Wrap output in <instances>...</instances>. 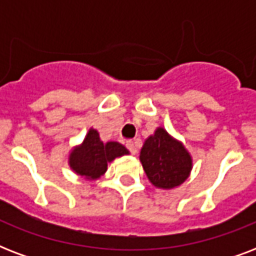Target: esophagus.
I'll list each match as a JSON object with an SVG mask.
<instances>
[{
	"label": "esophagus",
	"mask_w": 256,
	"mask_h": 256,
	"mask_svg": "<svg viewBox=\"0 0 256 256\" xmlns=\"http://www.w3.org/2000/svg\"><path fill=\"white\" fill-rule=\"evenodd\" d=\"M126 146H128V148L130 150V152L136 156V152H138V150H136V144H134V142H132V140H130V142H128V144H126Z\"/></svg>",
	"instance_id": "esophagus-1"
}]
</instances>
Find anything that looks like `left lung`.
I'll list each match as a JSON object with an SVG mask.
<instances>
[{
  "mask_svg": "<svg viewBox=\"0 0 256 256\" xmlns=\"http://www.w3.org/2000/svg\"><path fill=\"white\" fill-rule=\"evenodd\" d=\"M140 160L150 183L162 190L179 187L192 170V156L186 146L160 126L146 138Z\"/></svg>",
  "mask_w": 256,
  "mask_h": 256,
  "instance_id": "8db88e82",
  "label": "left lung"
}]
</instances>
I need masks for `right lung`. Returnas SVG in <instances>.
I'll return each instance as SVG.
<instances>
[{"label":"right lung","mask_w":256,"mask_h":256,"mask_svg":"<svg viewBox=\"0 0 256 256\" xmlns=\"http://www.w3.org/2000/svg\"><path fill=\"white\" fill-rule=\"evenodd\" d=\"M130 152L116 140H100V132L90 128L81 144L74 146L68 156V164L74 174L88 180H96L108 171V164Z\"/></svg>","instance_id":"obj_1"}]
</instances>
